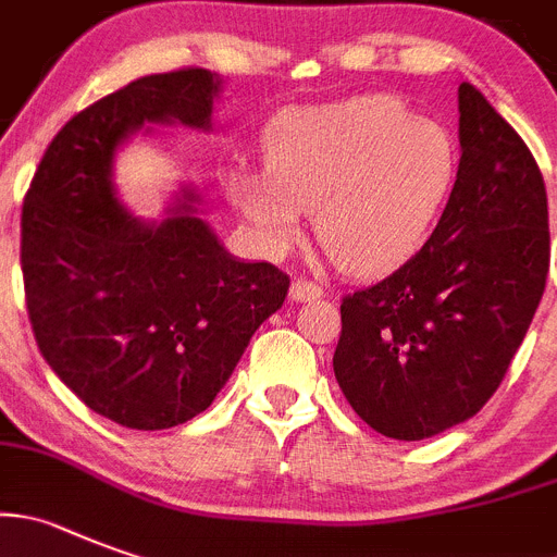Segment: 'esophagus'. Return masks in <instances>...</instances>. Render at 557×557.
I'll use <instances>...</instances> for the list:
<instances>
[{
  "label": "esophagus",
  "instance_id": "34e87169",
  "mask_svg": "<svg viewBox=\"0 0 557 557\" xmlns=\"http://www.w3.org/2000/svg\"><path fill=\"white\" fill-rule=\"evenodd\" d=\"M323 295L320 284L309 282V278H295L293 287H289V298L293 300H314Z\"/></svg>",
  "mask_w": 557,
  "mask_h": 557
}]
</instances>
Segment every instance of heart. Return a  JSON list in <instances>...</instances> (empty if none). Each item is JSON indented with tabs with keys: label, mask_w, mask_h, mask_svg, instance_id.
Here are the masks:
<instances>
[{
	"label": "heart",
	"mask_w": 557,
	"mask_h": 557,
	"mask_svg": "<svg viewBox=\"0 0 557 557\" xmlns=\"http://www.w3.org/2000/svg\"><path fill=\"white\" fill-rule=\"evenodd\" d=\"M458 173L450 132L395 96L370 94L289 112L264 171H237L228 196L270 248H289L306 209L323 251L350 275H379L417 253Z\"/></svg>",
	"instance_id": "b5f03b06"
}]
</instances>
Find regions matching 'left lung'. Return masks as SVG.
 Instances as JSON below:
<instances>
[{
	"label": "left lung",
	"mask_w": 557,
	"mask_h": 557,
	"mask_svg": "<svg viewBox=\"0 0 557 557\" xmlns=\"http://www.w3.org/2000/svg\"><path fill=\"white\" fill-rule=\"evenodd\" d=\"M458 112L461 162L431 239L339 306V389L372 431L403 442L486 406L549 273L547 187L533 154L469 82Z\"/></svg>",
	"instance_id": "left-lung-1"
}]
</instances>
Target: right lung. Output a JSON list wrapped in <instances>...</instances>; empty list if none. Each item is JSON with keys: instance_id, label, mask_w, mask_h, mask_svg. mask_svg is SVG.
I'll return each mask as SVG.
<instances>
[{"instance_id": "add662e5", "label": "right lung", "mask_w": 557, "mask_h": 557, "mask_svg": "<svg viewBox=\"0 0 557 557\" xmlns=\"http://www.w3.org/2000/svg\"><path fill=\"white\" fill-rule=\"evenodd\" d=\"M221 76L178 69L94 101L54 135L22 207V273L38 350L96 414L162 431L201 414L282 309L289 275L237 262L190 212L132 218L112 157L143 124L209 126Z\"/></svg>"}]
</instances>
